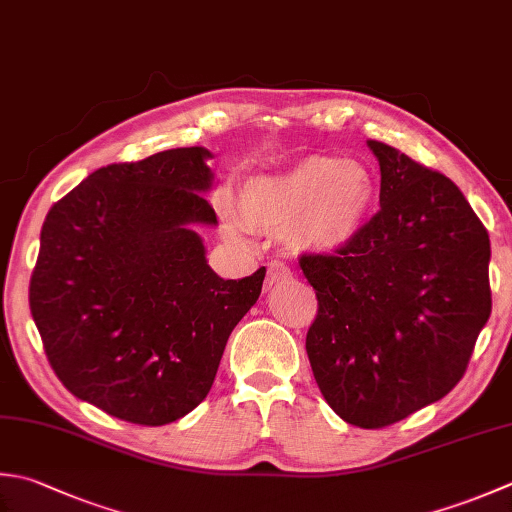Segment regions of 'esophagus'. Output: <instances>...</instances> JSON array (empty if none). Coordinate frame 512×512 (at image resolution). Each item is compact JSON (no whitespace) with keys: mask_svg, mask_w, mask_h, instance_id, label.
<instances>
[{"mask_svg":"<svg viewBox=\"0 0 512 512\" xmlns=\"http://www.w3.org/2000/svg\"><path fill=\"white\" fill-rule=\"evenodd\" d=\"M293 277L290 273V268L282 259H273V262H268V270H266V288L275 286V284H284L288 279Z\"/></svg>","mask_w":512,"mask_h":512,"instance_id":"1","label":"esophagus"}]
</instances>
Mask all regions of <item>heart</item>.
Instances as JSON below:
<instances>
[{
  "mask_svg": "<svg viewBox=\"0 0 512 512\" xmlns=\"http://www.w3.org/2000/svg\"><path fill=\"white\" fill-rule=\"evenodd\" d=\"M377 206L373 170L357 159L308 155L277 175L248 179L237 208L224 199L230 233L290 235L308 250H339L362 235Z\"/></svg>",
  "mask_w": 512,
  "mask_h": 512,
  "instance_id": "heart-1",
  "label": "heart"
}]
</instances>
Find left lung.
<instances>
[{"label": "left lung", "mask_w": 512, "mask_h": 512, "mask_svg": "<svg viewBox=\"0 0 512 512\" xmlns=\"http://www.w3.org/2000/svg\"><path fill=\"white\" fill-rule=\"evenodd\" d=\"M382 208L353 244L304 253L317 295L306 353L344 422L384 428L437 402L464 377L493 308L490 239L439 170L368 139Z\"/></svg>", "instance_id": "obj_1"}]
</instances>
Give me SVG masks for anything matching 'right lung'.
<instances>
[{
  "instance_id": "add662e5",
  "label": "right lung",
  "mask_w": 512,
  "mask_h": 512,
  "mask_svg": "<svg viewBox=\"0 0 512 512\" xmlns=\"http://www.w3.org/2000/svg\"><path fill=\"white\" fill-rule=\"evenodd\" d=\"M206 148L110 164L48 210L28 304L70 393L139 426L204 402L266 268L222 279L190 224H217L202 195Z\"/></svg>"
}]
</instances>
